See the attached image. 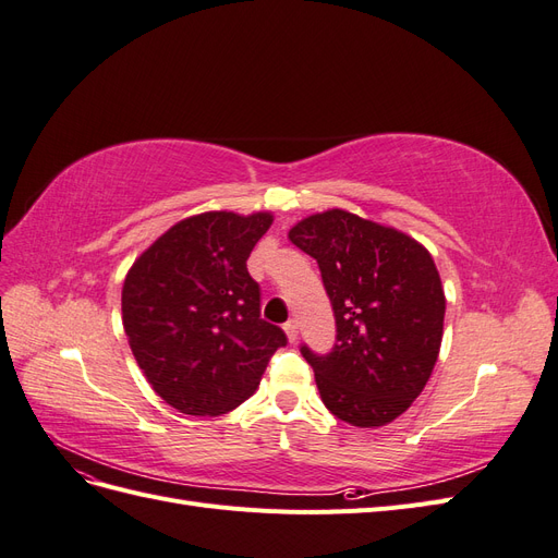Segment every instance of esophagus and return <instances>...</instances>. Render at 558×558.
<instances>
[{
  "mask_svg": "<svg viewBox=\"0 0 558 558\" xmlns=\"http://www.w3.org/2000/svg\"><path fill=\"white\" fill-rule=\"evenodd\" d=\"M283 330H286V337H289V342L291 344H295L298 342V324H295V320H286V324H283Z\"/></svg>",
  "mask_w": 558,
  "mask_h": 558,
  "instance_id": "obj_1",
  "label": "esophagus"
}]
</instances>
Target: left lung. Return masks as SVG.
<instances>
[{"instance_id":"1","label":"left lung","mask_w":558,"mask_h":558,"mask_svg":"<svg viewBox=\"0 0 558 558\" xmlns=\"http://www.w3.org/2000/svg\"><path fill=\"white\" fill-rule=\"evenodd\" d=\"M289 240L318 263L337 342L314 367L320 400L359 428L391 424L424 391L440 353L445 289L424 244L344 209L302 218Z\"/></svg>"}]
</instances>
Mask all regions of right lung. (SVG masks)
<instances>
[{"mask_svg":"<svg viewBox=\"0 0 558 558\" xmlns=\"http://www.w3.org/2000/svg\"><path fill=\"white\" fill-rule=\"evenodd\" d=\"M269 211L183 218L132 263L123 328L134 361L170 408L218 416L256 391L281 328L260 318L246 260L272 226Z\"/></svg>","mask_w":558,"mask_h":558,"instance_id":"add662e5","label":"right lung"}]
</instances>
